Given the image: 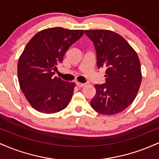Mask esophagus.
Segmentation results:
<instances>
[{
    "mask_svg": "<svg viewBox=\"0 0 159 159\" xmlns=\"http://www.w3.org/2000/svg\"><path fill=\"white\" fill-rule=\"evenodd\" d=\"M76 85H77V87H79V88H81V87H84V86H85L84 84L80 83V82H77V83H76Z\"/></svg>",
    "mask_w": 159,
    "mask_h": 159,
    "instance_id": "esophagus-1",
    "label": "esophagus"
}]
</instances>
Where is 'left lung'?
<instances>
[{
  "label": "left lung",
  "mask_w": 159,
  "mask_h": 159,
  "mask_svg": "<svg viewBox=\"0 0 159 159\" xmlns=\"http://www.w3.org/2000/svg\"><path fill=\"white\" fill-rule=\"evenodd\" d=\"M96 52L97 67L106 68V83L95 84L91 107L103 115L121 113L136 98L142 81L141 68L134 49L122 36L109 30H87Z\"/></svg>",
  "instance_id": "obj_1"
}]
</instances>
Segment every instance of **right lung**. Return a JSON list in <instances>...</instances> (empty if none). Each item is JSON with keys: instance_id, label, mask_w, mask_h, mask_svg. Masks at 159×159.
<instances>
[{"instance_id": "1", "label": "right lung", "mask_w": 159, "mask_h": 159, "mask_svg": "<svg viewBox=\"0 0 159 159\" xmlns=\"http://www.w3.org/2000/svg\"><path fill=\"white\" fill-rule=\"evenodd\" d=\"M84 30L52 27L41 30L29 41L18 61L21 90L33 108L54 114L66 108L75 84L54 77L69 47L83 36Z\"/></svg>"}]
</instances>
